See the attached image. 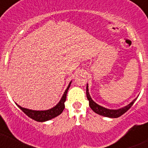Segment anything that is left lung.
I'll return each instance as SVG.
<instances>
[{"label": "left lung", "instance_id": "left-lung-1", "mask_svg": "<svg viewBox=\"0 0 148 148\" xmlns=\"http://www.w3.org/2000/svg\"><path fill=\"white\" fill-rule=\"evenodd\" d=\"M86 94H87V97L89 100V106L91 108L92 110L95 113L99 114V115L103 116L105 117H108V118H118V117L121 116V115L125 114L127 110L132 107V106L134 104V103L135 102V100H137V97H136V98L134 99L130 104L124 106V107L121 108L109 109L100 106V105L96 103L92 99L91 96H90V93H89L88 84H87V88H86Z\"/></svg>", "mask_w": 148, "mask_h": 148}]
</instances>
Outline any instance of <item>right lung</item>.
Masks as SVG:
<instances>
[{
	"instance_id": "1",
	"label": "right lung",
	"mask_w": 148,
	"mask_h": 148,
	"mask_svg": "<svg viewBox=\"0 0 148 148\" xmlns=\"http://www.w3.org/2000/svg\"><path fill=\"white\" fill-rule=\"evenodd\" d=\"M71 81L69 84L68 87H67L66 90L64 92V95L61 97V99L60 101L54 107L48 109V110H31V109L26 108H23L20 106L19 105L16 104V106L22 110L23 112L28 116L29 118L32 119L33 120L36 121H39V122H44V121H49V120L53 119L56 118V116H59L61 113L63 112L64 108H65V103L66 100V94L68 92L69 89L70 85L71 84Z\"/></svg>"
}]
</instances>
